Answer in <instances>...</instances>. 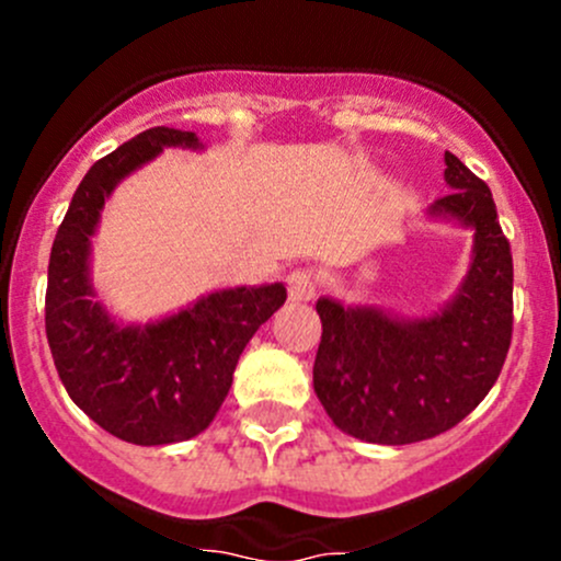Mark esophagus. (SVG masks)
<instances>
[{"mask_svg":"<svg viewBox=\"0 0 561 561\" xmlns=\"http://www.w3.org/2000/svg\"><path fill=\"white\" fill-rule=\"evenodd\" d=\"M317 287H320V282H317L314 271L296 268L287 274V293H290L293 301H312Z\"/></svg>","mask_w":561,"mask_h":561,"instance_id":"obj_1","label":"esophagus"}]
</instances>
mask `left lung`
<instances>
[{
    "instance_id": "left-lung-1",
    "label": "left lung",
    "mask_w": 561,
    "mask_h": 561,
    "mask_svg": "<svg viewBox=\"0 0 561 561\" xmlns=\"http://www.w3.org/2000/svg\"><path fill=\"white\" fill-rule=\"evenodd\" d=\"M450 195L434 214L474 228L472 268L448 309L399 322L375 309L317 301L314 393L342 432L377 445L432 439L461 423L505 366L513 339V254L494 197L445 151Z\"/></svg>"
}]
</instances>
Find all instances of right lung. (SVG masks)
<instances>
[{
	"instance_id": "obj_1",
	"label": "right lung",
	"mask_w": 561,
	"mask_h": 561,
	"mask_svg": "<svg viewBox=\"0 0 561 561\" xmlns=\"http://www.w3.org/2000/svg\"><path fill=\"white\" fill-rule=\"evenodd\" d=\"M162 146H197L195 133L151 127L89 168L56 230L45 290V336L70 399L107 434L171 445L214 421L247 342L285 304L282 285L219 290L146 328H122L92 301L89 236L118 179Z\"/></svg>"
}]
</instances>
